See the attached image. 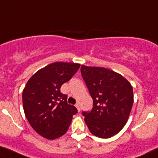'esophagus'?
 <instances>
[{"instance_id":"1","label":"esophagus","mask_w":158,"mask_h":158,"mask_svg":"<svg viewBox=\"0 0 158 158\" xmlns=\"http://www.w3.org/2000/svg\"><path fill=\"white\" fill-rule=\"evenodd\" d=\"M75 106H76V108H77L78 111H79H79H80V107H79V104H76V105H75Z\"/></svg>"}]
</instances>
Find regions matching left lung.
<instances>
[{
    "label": "left lung",
    "instance_id": "left-lung-1",
    "mask_svg": "<svg viewBox=\"0 0 158 158\" xmlns=\"http://www.w3.org/2000/svg\"><path fill=\"white\" fill-rule=\"evenodd\" d=\"M82 79L93 99L92 110L83 111L93 135L108 139L127 123L133 104V90L122 75L103 67L82 65Z\"/></svg>",
    "mask_w": 158,
    "mask_h": 158
}]
</instances>
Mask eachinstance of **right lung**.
Segmentation results:
<instances>
[{
    "mask_svg": "<svg viewBox=\"0 0 158 158\" xmlns=\"http://www.w3.org/2000/svg\"><path fill=\"white\" fill-rule=\"evenodd\" d=\"M80 67L74 63L56 62L39 69L29 79L23 92L25 115L38 134L49 140L66 133L77 109L67 104L60 92Z\"/></svg>",
    "mask_w": 158,
    "mask_h": 158,
    "instance_id": "right-lung-1",
    "label": "right lung"
}]
</instances>
